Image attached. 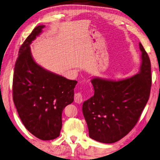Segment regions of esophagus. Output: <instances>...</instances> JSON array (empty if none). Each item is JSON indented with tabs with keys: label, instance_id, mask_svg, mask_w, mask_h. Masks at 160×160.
<instances>
[{
	"label": "esophagus",
	"instance_id": "esophagus-1",
	"mask_svg": "<svg viewBox=\"0 0 160 160\" xmlns=\"http://www.w3.org/2000/svg\"><path fill=\"white\" fill-rule=\"evenodd\" d=\"M74 102L77 103H81L83 102V96L81 92H77L74 94Z\"/></svg>",
	"mask_w": 160,
	"mask_h": 160
}]
</instances>
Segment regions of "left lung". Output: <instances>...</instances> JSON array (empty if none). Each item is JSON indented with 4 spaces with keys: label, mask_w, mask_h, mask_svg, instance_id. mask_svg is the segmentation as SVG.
<instances>
[{
    "label": "left lung",
    "mask_w": 160,
    "mask_h": 160,
    "mask_svg": "<svg viewBox=\"0 0 160 160\" xmlns=\"http://www.w3.org/2000/svg\"><path fill=\"white\" fill-rule=\"evenodd\" d=\"M142 63L139 72L115 81L94 77V95L83 103L82 110L89 137L112 144L131 130L147 103L151 87V61L141 43Z\"/></svg>",
    "instance_id": "obj_1"
}]
</instances>
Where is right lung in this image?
<instances>
[{
    "label": "right lung",
    "instance_id": "1",
    "mask_svg": "<svg viewBox=\"0 0 160 160\" xmlns=\"http://www.w3.org/2000/svg\"><path fill=\"white\" fill-rule=\"evenodd\" d=\"M45 25L36 27L22 44L13 77V100L23 125L42 140L58 138L62 127V112L74 101L77 83L45 70L32 56L30 45Z\"/></svg>",
    "mask_w": 160,
    "mask_h": 160
}]
</instances>
